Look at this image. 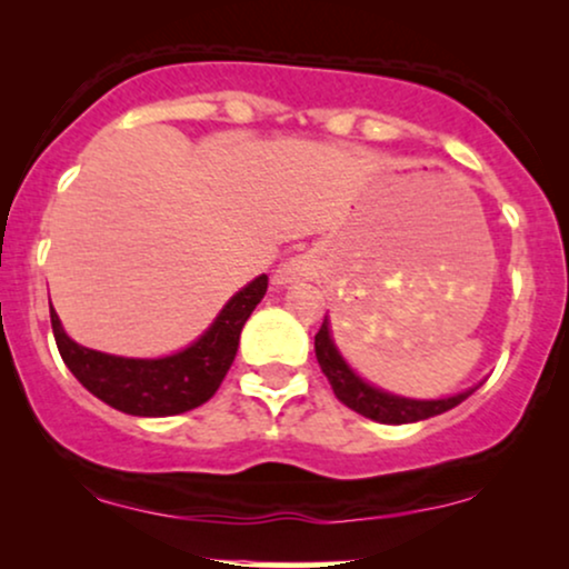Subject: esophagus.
Instances as JSON below:
<instances>
[{
  "label": "esophagus",
  "mask_w": 569,
  "mask_h": 569,
  "mask_svg": "<svg viewBox=\"0 0 569 569\" xmlns=\"http://www.w3.org/2000/svg\"><path fill=\"white\" fill-rule=\"evenodd\" d=\"M305 272H307V267H305L302 259H299V257H293V259H289V262H283V264H280V270H278L276 280H278L280 286H286V283H293V280L305 278Z\"/></svg>",
  "instance_id": "obj_1"
}]
</instances>
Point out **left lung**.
<instances>
[{
    "label": "left lung",
    "instance_id": "obj_1",
    "mask_svg": "<svg viewBox=\"0 0 569 569\" xmlns=\"http://www.w3.org/2000/svg\"><path fill=\"white\" fill-rule=\"evenodd\" d=\"M316 358L318 363H321L323 375L329 377L331 390H335V396L345 403V407H350L352 411H358V415L369 417V420L375 422H385V426H407V422L428 420V417L443 415V411L455 409L457 403L466 401V398L476 390L471 388L449 398H430V401H420V398H403V396L388 393V390L382 388H375V385L361 380V377L348 367L342 352L337 350L335 339H331L329 316L323 318L321 331L316 335Z\"/></svg>",
    "mask_w": 569,
    "mask_h": 569
}]
</instances>
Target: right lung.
Segmentation results:
<instances>
[{
	"label": "right lung",
	"instance_id": "right-lung-1",
	"mask_svg": "<svg viewBox=\"0 0 569 569\" xmlns=\"http://www.w3.org/2000/svg\"><path fill=\"white\" fill-rule=\"evenodd\" d=\"M264 291L267 276L253 278L221 307L213 323L189 348L162 358H122L82 348L63 331L53 305L50 323L58 352L82 388L126 415L171 417L200 407L217 393L234 361L240 331Z\"/></svg>",
	"mask_w": 569,
	"mask_h": 569
}]
</instances>
